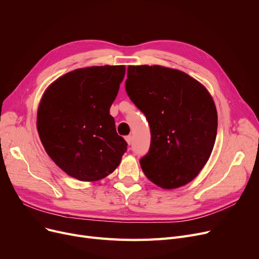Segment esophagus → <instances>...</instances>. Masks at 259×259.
<instances>
[{
	"instance_id": "esophagus-1",
	"label": "esophagus",
	"mask_w": 259,
	"mask_h": 259,
	"mask_svg": "<svg viewBox=\"0 0 259 259\" xmlns=\"http://www.w3.org/2000/svg\"><path fill=\"white\" fill-rule=\"evenodd\" d=\"M125 140H126L127 144L130 146V145H131V143H132V137H131V135H127V137L125 138Z\"/></svg>"
}]
</instances>
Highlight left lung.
<instances>
[{
  "instance_id": "obj_1",
  "label": "left lung",
  "mask_w": 259,
  "mask_h": 259,
  "mask_svg": "<svg viewBox=\"0 0 259 259\" xmlns=\"http://www.w3.org/2000/svg\"><path fill=\"white\" fill-rule=\"evenodd\" d=\"M126 91L150 125V149L140 161L145 175L167 190L193 181L217 133L216 107L206 87L181 70L142 65L128 67Z\"/></svg>"
}]
</instances>
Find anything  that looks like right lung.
I'll return each instance as SVG.
<instances>
[{
	"label": "right lung",
	"mask_w": 259,
	"mask_h": 259,
	"mask_svg": "<svg viewBox=\"0 0 259 259\" xmlns=\"http://www.w3.org/2000/svg\"><path fill=\"white\" fill-rule=\"evenodd\" d=\"M126 68L92 66L68 72L44 92L36 128L45 151L68 175L97 182L112 173L127 150L110 107Z\"/></svg>",
	"instance_id": "right-lung-1"
}]
</instances>
